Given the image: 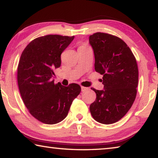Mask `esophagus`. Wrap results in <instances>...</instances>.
Here are the masks:
<instances>
[{"label":"esophagus","mask_w":158,"mask_h":158,"mask_svg":"<svg viewBox=\"0 0 158 158\" xmlns=\"http://www.w3.org/2000/svg\"><path fill=\"white\" fill-rule=\"evenodd\" d=\"M89 90V88H86V87H84V86H81V91L82 92H84V91H86V90Z\"/></svg>","instance_id":"esophagus-1"}]
</instances>
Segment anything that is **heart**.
Returning a JSON list of instances; mask_svg holds the SVG:
<instances>
[{
	"label": "heart",
	"mask_w": 158,
	"mask_h": 158,
	"mask_svg": "<svg viewBox=\"0 0 158 158\" xmlns=\"http://www.w3.org/2000/svg\"><path fill=\"white\" fill-rule=\"evenodd\" d=\"M86 46H87V45H85V44H83V45H81V47H86Z\"/></svg>",
	"instance_id": "heart-1"
}]
</instances>
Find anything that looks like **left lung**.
<instances>
[{"mask_svg": "<svg viewBox=\"0 0 158 158\" xmlns=\"http://www.w3.org/2000/svg\"><path fill=\"white\" fill-rule=\"evenodd\" d=\"M95 55V69L102 74L104 90L91 88L96 93L90 111L96 121L112 124L121 120L137 95L139 72L137 60L127 44L119 37L105 33L89 37Z\"/></svg>", "mask_w": 158, "mask_h": 158, "instance_id": "left-lung-1", "label": "left lung"}]
</instances>
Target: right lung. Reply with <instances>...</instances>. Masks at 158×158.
I'll return each mask as SVG.
<instances>
[{
  "label": "right lung",
  "instance_id": "add662e5",
  "mask_svg": "<svg viewBox=\"0 0 158 158\" xmlns=\"http://www.w3.org/2000/svg\"><path fill=\"white\" fill-rule=\"evenodd\" d=\"M74 36L48 35L34 39L21 53L17 68L19 89L28 111L45 124L65 118L81 92L77 84H55L53 70L60 66V55Z\"/></svg>",
  "mask_w": 158,
  "mask_h": 158
}]
</instances>
